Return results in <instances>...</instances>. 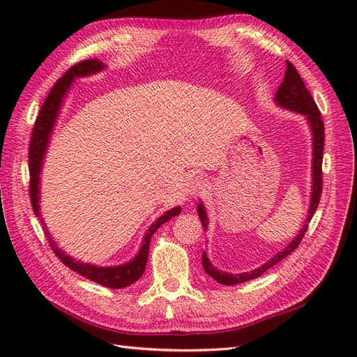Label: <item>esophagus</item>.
I'll return each mask as SVG.
<instances>
[{"instance_id": "obj_1", "label": "esophagus", "mask_w": 357, "mask_h": 357, "mask_svg": "<svg viewBox=\"0 0 357 357\" xmlns=\"http://www.w3.org/2000/svg\"><path fill=\"white\" fill-rule=\"evenodd\" d=\"M189 188H190V192L195 193L198 189L202 188V177L197 176V177H192L190 181H189Z\"/></svg>"}]
</instances>
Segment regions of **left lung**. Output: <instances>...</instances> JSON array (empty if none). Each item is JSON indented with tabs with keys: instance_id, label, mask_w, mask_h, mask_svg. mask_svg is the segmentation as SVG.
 Segmentation results:
<instances>
[{
	"instance_id": "left-lung-1",
	"label": "left lung",
	"mask_w": 357,
	"mask_h": 357,
	"mask_svg": "<svg viewBox=\"0 0 357 357\" xmlns=\"http://www.w3.org/2000/svg\"><path fill=\"white\" fill-rule=\"evenodd\" d=\"M286 73H284V79L283 83L278 86V91L275 93V102L280 107H284L287 110L296 112L304 114L307 117V121L311 126V132H312V190H311V201H310V208H308V215L305 219V225L302 226L299 234L295 236V240L291 241L284 250L278 252L274 257L269 259L266 264L262 266H259L250 273H243V274H229V273H223L215 269L210 259L207 257V253H202V266L204 271L207 273L211 278H214L215 282L225 284V286H234L238 283L248 282V280H253L256 277H261L265 271H268L269 268H273L278 262H282L286 256H289L291 252L296 250L298 245L301 244L302 238L308 229V223L312 218V214L316 213L319 202H320V195H321V188H323V178H321V162H323V146H325V125H323L320 112L316 105V101L312 100L311 93L305 88V83L302 82L301 75L298 70L291 66L289 61H286ZM198 215L201 219V223L204 226V229H207L208 219L207 214H205L204 205L198 204Z\"/></svg>"
}]
</instances>
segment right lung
<instances>
[{
  "label": "right lung",
  "mask_w": 357,
  "mask_h": 357,
  "mask_svg": "<svg viewBox=\"0 0 357 357\" xmlns=\"http://www.w3.org/2000/svg\"><path fill=\"white\" fill-rule=\"evenodd\" d=\"M104 63L98 59H86L79 63H75L67 73L62 75L61 79L56 80V83L53 84L52 91L49 92L47 98L43 102L40 113L36 119L34 128H32V134H31V142H29V153H28V164H29V198H31V205L32 210H34L37 218H40L43 226L46 228L45 222L41 219L40 214V172H41V165H43V159H45L46 149L49 144V138L52 134L53 125H55L58 112L61 109V104L63 96H66L67 91L70 89V86L75 77H84V75H91L104 70ZM181 208L176 207L172 210H168L164 215L152 223L149 231L146 232V236L143 240L142 248H139L138 255L132 259L131 262H128L125 265H117V266H96L91 264H83L75 261V259L70 257L68 255L59 250L55 241L52 240L50 234L46 229V236L50 243V247L53 253H55L59 261L67 265L70 269H73L74 273H77L86 278L92 280V282L102 284L105 287L110 289H122L126 286H131L135 283L137 280L143 275L146 264H147V257H149V248H150V240H152L153 234L159 228L160 225H164L169 219L176 218L177 214H180Z\"/></svg>",
  "instance_id": "add662e5"
}]
</instances>
